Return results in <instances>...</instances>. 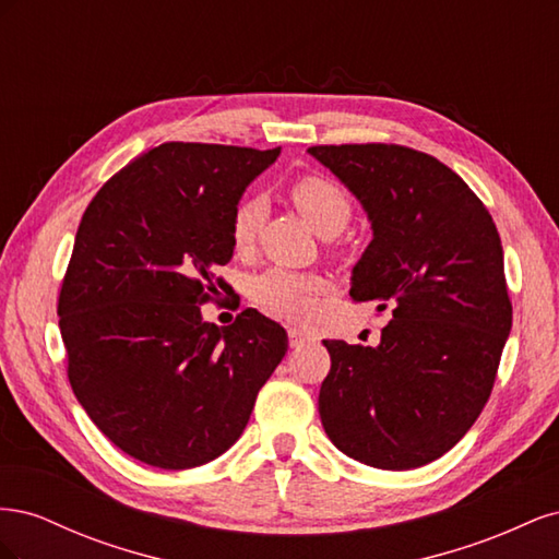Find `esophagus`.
I'll list each match as a JSON object with an SVG mask.
<instances>
[{
  "label": "esophagus",
  "instance_id": "34e87169",
  "mask_svg": "<svg viewBox=\"0 0 559 559\" xmlns=\"http://www.w3.org/2000/svg\"><path fill=\"white\" fill-rule=\"evenodd\" d=\"M310 341H314L310 331L298 329V326H292V329H289V345H292V347H302V345L310 343Z\"/></svg>",
  "mask_w": 559,
  "mask_h": 559
}]
</instances>
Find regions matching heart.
<instances>
[{"label": "heart", "mask_w": 559, "mask_h": 559, "mask_svg": "<svg viewBox=\"0 0 559 559\" xmlns=\"http://www.w3.org/2000/svg\"><path fill=\"white\" fill-rule=\"evenodd\" d=\"M286 195L308 224L321 235H337L352 216V198L341 181L326 175L308 173L286 186ZM263 222V202L242 198L230 214V245L247 253L257 240ZM329 292V280L319 273L267 267L249 280V298L259 308L284 319H306L312 314L317 298Z\"/></svg>", "instance_id": "heart-1"}]
</instances>
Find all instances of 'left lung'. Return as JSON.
Returning <instances> with one entry per match:
<instances>
[{
	"instance_id": "left-lung-1",
	"label": "left lung",
	"mask_w": 559,
	"mask_h": 559,
	"mask_svg": "<svg viewBox=\"0 0 559 559\" xmlns=\"http://www.w3.org/2000/svg\"><path fill=\"white\" fill-rule=\"evenodd\" d=\"M308 151L373 224L349 298L392 310L378 347L324 341L331 370L319 389L321 425L352 460L386 471L425 466L483 413L511 333L497 226L460 175L411 146Z\"/></svg>"
}]
</instances>
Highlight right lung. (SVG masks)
Returning a JSON list of instances; mask_svg holds the SVG:
<instances>
[{"label":"right lung","instance_id":"add662e5","mask_svg":"<svg viewBox=\"0 0 559 559\" xmlns=\"http://www.w3.org/2000/svg\"><path fill=\"white\" fill-rule=\"evenodd\" d=\"M280 148L165 142L95 193L58 296L67 378L109 441L181 471L224 454L284 359L286 331L259 310L230 326L200 306L228 294L230 214Z\"/></svg>","mask_w":559,"mask_h":559}]
</instances>
